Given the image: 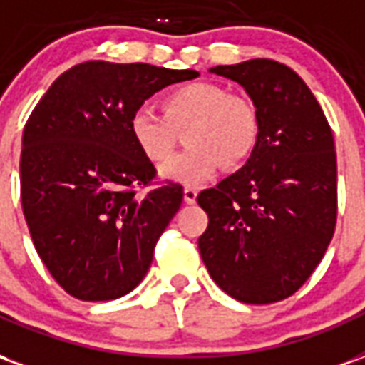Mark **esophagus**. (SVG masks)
I'll use <instances>...</instances> for the list:
<instances>
[{"mask_svg":"<svg viewBox=\"0 0 365 365\" xmlns=\"http://www.w3.org/2000/svg\"><path fill=\"white\" fill-rule=\"evenodd\" d=\"M195 199H197V190H195V187H185V190H183V201H185V203H195Z\"/></svg>","mask_w":365,"mask_h":365,"instance_id":"obj_1","label":"esophagus"}]
</instances>
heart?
I'll list each match as a JSON object with an SVG mask.
<instances>
[{
  "instance_id": "heart-1",
  "label": "heart",
  "mask_w": 365,
  "mask_h": 365,
  "mask_svg": "<svg viewBox=\"0 0 365 365\" xmlns=\"http://www.w3.org/2000/svg\"><path fill=\"white\" fill-rule=\"evenodd\" d=\"M162 115L146 109L133 113L128 133L136 150L158 164L166 160L178 130H185L190 150L170 158L160 168L162 180L182 185H201L222 166L237 168L258 143L260 120L250 99L229 93L222 86L193 82L170 90L160 101Z\"/></svg>"
}]
</instances>
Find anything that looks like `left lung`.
Here are the masks:
<instances>
[{
	"label": "left lung",
	"instance_id": "left-lung-1",
	"mask_svg": "<svg viewBox=\"0 0 365 365\" xmlns=\"http://www.w3.org/2000/svg\"><path fill=\"white\" fill-rule=\"evenodd\" d=\"M258 111L256 148L238 172L201 191L209 215L199 252L230 297L268 305L309 279L336 227V152L321 105L291 68L266 58L217 66Z\"/></svg>",
	"mask_w": 365,
	"mask_h": 365
}]
</instances>
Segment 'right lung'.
<instances>
[{
	"instance_id": "obj_1",
	"label": "right lung",
	"mask_w": 365,
	"mask_h": 365,
	"mask_svg": "<svg viewBox=\"0 0 365 365\" xmlns=\"http://www.w3.org/2000/svg\"><path fill=\"white\" fill-rule=\"evenodd\" d=\"M193 70L90 60L56 78L23 130L21 203L52 277L82 301H111L143 282L154 246L182 207L166 183L136 197L156 168L128 133L156 91Z\"/></svg>"
}]
</instances>
